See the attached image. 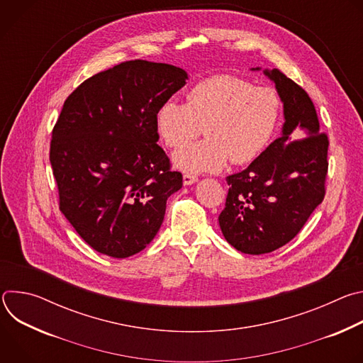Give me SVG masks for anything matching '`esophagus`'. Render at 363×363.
<instances>
[{
	"label": "esophagus",
	"mask_w": 363,
	"mask_h": 363,
	"mask_svg": "<svg viewBox=\"0 0 363 363\" xmlns=\"http://www.w3.org/2000/svg\"><path fill=\"white\" fill-rule=\"evenodd\" d=\"M182 181H184V185H192V184H195L198 181V177L191 175V174H184Z\"/></svg>",
	"instance_id": "esophagus-1"
}]
</instances>
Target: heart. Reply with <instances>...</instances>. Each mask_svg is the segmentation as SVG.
Here are the masks:
<instances>
[{"mask_svg": "<svg viewBox=\"0 0 363 363\" xmlns=\"http://www.w3.org/2000/svg\"><path fill=\"white\" fill-rule=\"evenodd\" d=\"M281 100L266 86L234 76H216L195 84L188 103L168 99L157 112V129L169 147L208 136L174 153V165L185 172H217L233 164L254 161L270 145L279 128Z\"/></svg>", "mask_w": 363, "mask_h": 363, "instance_id": "heart-1", "label": "heart"}]
</instances>
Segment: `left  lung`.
Wrapping results in <instances>:
<instances>
[{"instance_id": "8db88e82", "label": "left lung", "mask_w": 363, "mask_h": 363, "mask_svg": "<svg viewBox=\"0 0 363 363\" xmlns=\"http://www.w3.org/2000/svg\"><path fill=\"white\" fill-rule=\"evenodd\" d=\"M263 73L283 101L281 136L247 169L227 177L230 189L218 217L225 240L252 255L272 252L298 234L325 198L329 165V140L312 99L280 70Z\"/></svg>"}]
</instances>
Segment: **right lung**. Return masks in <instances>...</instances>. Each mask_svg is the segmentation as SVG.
<instances>
[{
    "mask_svg": "<svg viewBox=\"0 0 363 363\" xmlns=\"http://www.w3.org/2000/svg\"><path fill=\"white\" fill-rule=\"evenodd\" d=\"M185 70L130 60L84 80L65 101L50 143L60 211L96 251L126 258L158 234L182 174L157 143V112Z\"/></svg>",
    "mask_w": 363,
    "mask_h": 363,
    "instance_id": "obj_1",
    "label": "right lung"
}]
</instances>
